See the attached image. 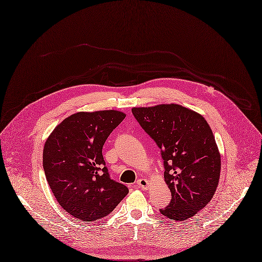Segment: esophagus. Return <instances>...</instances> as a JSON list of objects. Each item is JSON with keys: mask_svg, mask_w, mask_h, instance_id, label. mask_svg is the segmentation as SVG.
Returning a JSON list of instances; mask_svg holds the SVG:
<instances>
[{"mask_svg": "<svg viewBox=\"0 0 262 262\" xmlns=\"http://www.w3.org/2000/svg\"><path fill=\"white\" fill-rule=\"evenodd\" d=\"M136 186L143 189V190H148L149 181L147 179H139L138 181H136Z\"/></svg>", "mask_w": 262, "mask_h": 262, "instance_id": "esophagus-1", "label": "esophagus"}]
</instances>
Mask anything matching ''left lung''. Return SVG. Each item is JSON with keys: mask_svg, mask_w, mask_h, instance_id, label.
Here are the masks:
<instances>
[{"mask_svg": "<svg viewBox=\"0 0 262 262\" xmlns=\"http://www.w3.org/2000/svg\"><path fill=\"white\" fill-rule=\"evenodd\" d=\"M132 114L163 159L171 199L161 214L173 221L194 216L212 199L220 179L221 157L208 122L178 104L133 107Z\"/></svg>", "mask_w": 262, "mask_h": 262, "instance_id": "1", "label": "left lung"}]
</instances>
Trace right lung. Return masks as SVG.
Masks as SVG:
<instances>
[{
	"mask_svg": "<svg viewBox=\"0 0 262 262\" xmlns=\"http://www.w3.org/2000/svg\"><path fill=\"white\" fill-rule=\"evenodd\" d=\"M126 115L118 111L80 112L61 121L43 147L47 181L66 212L83 222L108 215L129 192L111 179L102 147Z\"/></svg>",
	"mask_w": 262,
	"mask_h": 262,
	"instance_id": "obj_1",
	"label": "right lung"
}]
</instances>
